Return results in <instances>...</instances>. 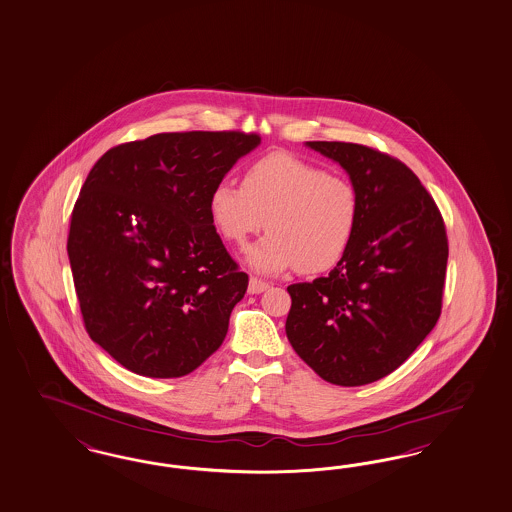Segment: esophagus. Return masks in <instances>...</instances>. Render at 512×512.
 <instances>
[{
  "label": "esophagus",
  "instance_id": "34e87169",
  "mask_svg": "<svg viewBox=\"0 0 512 512\" xmlns=\"http://www.w3.org/2000/svg\"><path fill=\"white\" fill-rule=\"evenodd\" d=\"M270 287V283L265 282V280H261V278H249V287H247V291L251 293V295H259V293H263Z\"/></svg>",
  "mask_w": 512,
  "mask_h": 512
}]
</instances>
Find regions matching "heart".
Masks as SVG:
<instances>
[{"mask_svg": "<svg viewBox=\"0 0 512 512\" xmlns=\"http://www.w3.org/2000/svg\"><path fill=\"white\" fill-rule=\"evenodd\" d=\"M208 212L213 227L234 246H246L266 225L270 232L247 251V263L257 272L299 268L323 274L352 246L359 196L346 176L289 153H270L247 166L242 187L219 183Z\"/></svg>", "mask_w": 512, "mask_h": 512, "instance_id": "heart-1", "label": "heart"}]
</instances>
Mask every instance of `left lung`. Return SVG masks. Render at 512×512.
I'll list each match as a JSON object with an SVG mask.
<instances>
[{
    "label": "left lung",
    "instance_id": "obj_1",
    "mask_svg": "<svg viewBox=\"0 0 512 512\" xmlns=\"http://www.w3.org/2000/svg\"><path fill=\"white\" fill-rule=\"evenodd\" d=\"M306 145L348 172L359 223L327 278L287 287L285 333L323 380L365 386L401 367L441 316L446 229L435 200L401 160L359 143Z\"/></svg>",
    "mask_w": 512,
    "mask_h": 512
}]
</instances>
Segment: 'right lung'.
<instances>
[{"mask_svg": "<svg viewBox=\"0 0 512 512\" xmlns=\"http://www.w3.org/2000/svg\"><path fill=\"white\" fill-rule=\"evenodd\" d=\"M246 132H168L109 149L71 212L68 257L85 329L124 369L179 378L225 340L244 299L208 202Z\"/></svg>", "mask_w": 512, "mask_h": 512, "instance_id": "obj_1", "label": "right lung"}]
</instances>
